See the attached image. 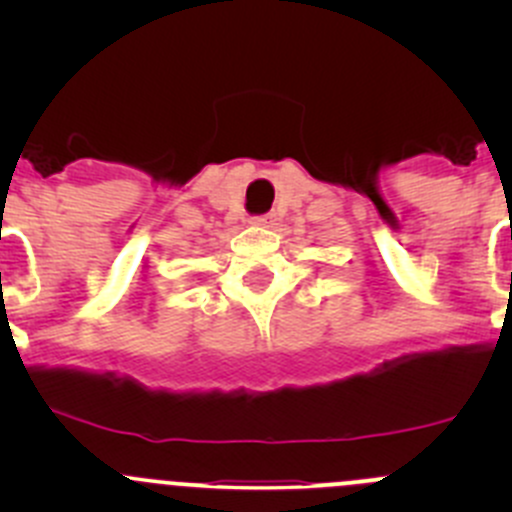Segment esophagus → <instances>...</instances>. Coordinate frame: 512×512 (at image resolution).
Here are the masks:
<instances>
[{
  "label": "esophagus",
  "mask_w": 512,
  "mask_h": 512,
  "mask_svg": "<svg viewBox=\"0 0 512 512\" xmlns=\"http://www.w3.org/2000/svg\"><path fill=\"white\" fill-rule=\"evenodd\" d=\"M250 223H252V225H272V223H275V215H272V213H265V215H252Z\"/></svg>",
  "instance_id": "esophagus-1"
}]
</instances>
